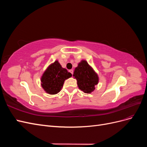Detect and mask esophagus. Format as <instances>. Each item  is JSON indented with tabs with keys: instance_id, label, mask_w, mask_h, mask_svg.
<instances>
[{
	"instance_id": "obj_1",
	"label": "esophagus",
	"mask_w": 147,
	"mask_h": 147,
	"mask_svg": "<svg viewBox=\"0 0 147 147\" xmlns=\"http://www.w3.org/2000/svg\"><path fill=\"white\" fill-rule=\"evenodd\" d=\"M69 72L73 75V74H74V70H73V69H71V70H69Z\"/></svg>"
}]
</instances>
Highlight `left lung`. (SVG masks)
Listing matches in <instances>:
<instances>
[{
	"label": "left lung",
	"mask_w": 147,
	"mask_h": 147,
	"mask_svg": "<svg viewBox=\"0 0 147 147\" xmlns=\"http://www.w3.org/2000/svg\"><path fill=\"white\" fill-rule=\"evenodd\" d=\"M73 76L77 79L78 88L85 93H91L98 83L97 75L86 61H82L75 68Z\"/></svg>",
	"instance_id": "8db88e82"
}]
</instances>
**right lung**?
<instances>
[{
	"label": "right lung",
	"instance_id": "1",
	"mask_svg": "<svg viewBox=\"0 0 147 147\" xmlns=\"http://www.w3.org/2000/svg\"><path fill=\"white\" fill-rule=\"evenodd\" d=\"M72 77V74L61 67L58 61H56L51 64L43 74L42 86L47 93L56 94L63 86L65 80Z\"/></svg>",
	"mask_w": 147,
	"mask_h": 147
}]
</instances>
